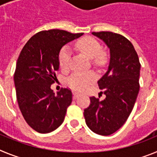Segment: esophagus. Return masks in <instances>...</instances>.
<instances>
[{"label":"esophagus","instance_id":"1","mask_svg":"<svg viewBox=\"0 0 157 157\" xmlns=\"http://www.w3.org/2000/svg\"><path fill=\"white\" fill-rule=\"evenodd\" d=\"M80 95V94L78 92H77V91H73V98H75V99H76V98H78V96Z\"/></svg>","mask_w":157,"mask_h":157}]
</instances>
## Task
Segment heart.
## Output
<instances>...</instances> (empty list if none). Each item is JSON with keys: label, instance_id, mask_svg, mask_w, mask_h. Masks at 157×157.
<instances>
[{"label": "heart", "instance_id": "obj_1", "mask_svg": "<svg viewBox=\"0 0 157 157\" xmlns=\"http://www.w3.org/2000/svg\"><path fill=\"white\" fill-rule=\"evenodd\" d=\"M76 48L81 53L89 59L96 57V61L101 63L102 61L101 56L98 55L101 50V46L95 38L91 37H83L76 43ZM71 59V49L69 46L65 45L60 49L58 56V62L60 68L63 71L68 69ZM97 79V75L94 71L75 72L67 78V84L71 88L78 90H82L90 84Z\"/></svg>", "mask_w": 157, "mask_h": 157}]
</instances>
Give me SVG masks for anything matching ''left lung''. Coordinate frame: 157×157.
Returning a JSON list of instances; mask_svg holds the SVG:
<instances>
[{
    "label": "left lung",
    "mask_w": 157,
    "mask_h": 157,
    "mask_svg": "<svg viewBox=\"0 0 157 157\" xmlns=\"http://www.w3.org/2000/svg\"><path fill=\"white\" fill-rule=\"evenodd\" d=\"M110 50L107 72L98 82L106 98L91 97L84 110L88 127L100 135H110L126 123L139 92L141 63L132 43L123 35L109 31L93 32ZM100 98V97H99Z\"/></svg>",
    "instance_id": "1"
}]
</instances>
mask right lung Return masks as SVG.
<instances>
[{"label": "right lung", "mask_w": 157, "mask_h": 157, "mask_svg": "<svg viewBox=\"0 0 157 157\" xmlns=\"http://www.w3.org/2000/svg\"><path fill=\"white\" fill-rule=\"evenodd\" d=\"M82 34L42 30L30 37L19 54L14 74L16 98L24 120L37 132H52L63 122L72 93L62 88L56 94L51 85L56 80L61 48Z\"/></svg>", "instance_id": "obj_1"}]
</instances>
